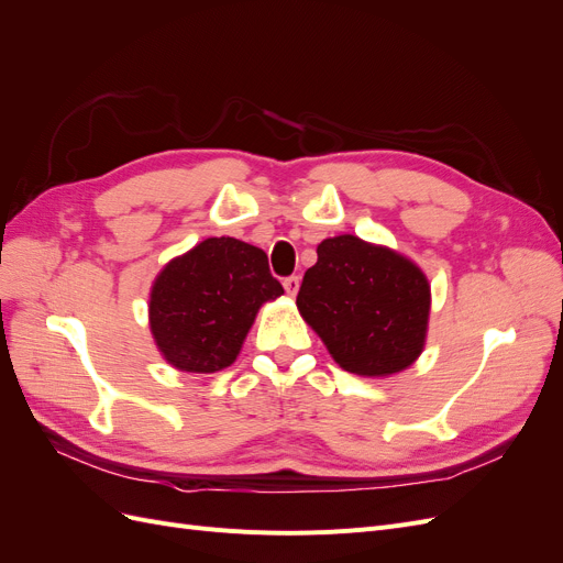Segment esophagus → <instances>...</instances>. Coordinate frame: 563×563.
I'll return each instance as SVG.
<instances>
[{"instance_id": "34e87169", "label": "esophagus", "mask_w": 563, "mask_h": 563, "mask_svg": "<svg viewBox=\"0 0 563 563\" xmlns=\"http://www.w3.org/2000/svg\"><path fill=\"white\" fill-rule=\"evenodd\" d=\"M284 288H286V294H288V296L296 298V296H298V291H300V277H298V275H294V277H286V279H284Z\"/></svg>"}]
</instances>
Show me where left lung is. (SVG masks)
<instances>
[{"label":"left lung","instance_id":"1","mask_svg":"<svg viewBox=\"0 0 563 563\" xmlns=\"http://www.w3.org/2000/svg\"><path fill=\"white\" fill-rule=\"evenodd\" d=\"M296 305L340 368L387 378L424 350L432 294L424 272L399 251L338 234L317 246Z\"/></svg>","mask_w":563,"mask_h":563}]
</instances>
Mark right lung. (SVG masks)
Listing matches in <instances>:
<instances>
[{"label": "right lung", "mask_w": 563, "mask_h": 563, "mask_svg": "<svg viewBox=\"0 0 563 563\" xmlns=\"http://www.w3.org/2000/svg\"><path fill=\"white\" fill-rule=\"evenodd\" d=\"M282 294L263 249L209 236L168 261L152 282L150 333L174 368L223 371L240 356L258 310Z\"/></svg>", "instance_id": "obj_1"}]
</instances>
